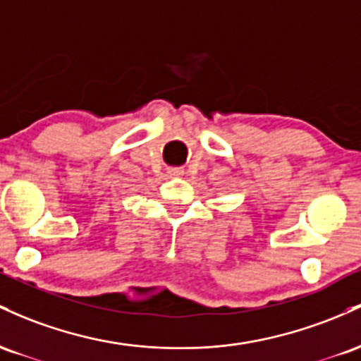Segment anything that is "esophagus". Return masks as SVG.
<instances>
[{"label":"esophagus","mask_w":361,"mask_h":361,"mask_svg":"<svg viewBox=\"0 0 361 361\" xmlns=\"http://www.w3.org/2000/svg\"><path fill=\"white\" fill-rule=\"evenodd\" d=\"M169 173L172 177H179V176H184V169L182 167H170L169 169Z\"/></svg>","instance_id":"esophagus-1"}]
</instances>
